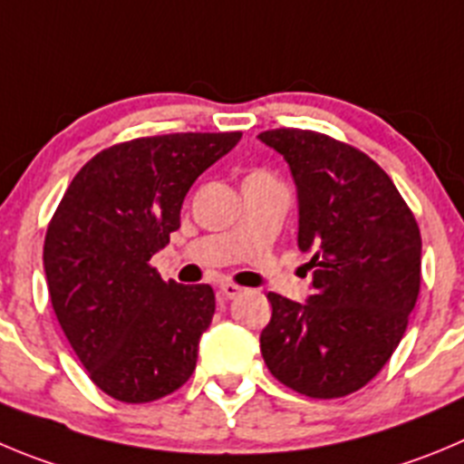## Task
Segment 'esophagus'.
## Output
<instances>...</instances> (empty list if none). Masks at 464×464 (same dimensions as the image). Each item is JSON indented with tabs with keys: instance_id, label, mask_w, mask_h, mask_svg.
Instances as JSON below:
<instances>
[{
	"instance_id": "1",
	"label": "esophagus",
	"mask_w": 464,
	"mask_h": 464,
	"mask_svg": "<svg viewBox=\"0 0 464 464\" xmlns=\"http://www.w3.org/2000/svg\"><path fill=\"white\" fill-rule=\"evenodd\" d=\"M242 288L237 284H231V281H224L222 285H219V295L224 297V300H236V297H240Z\"/></svg>"
}]
</instances>
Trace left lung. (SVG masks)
Masks as SVG:
<instances>
[{"label":"left lung","mask_w":464,"mask_h":464,"mask_svg":"<svg viewBox=\"0 0 464 464\" xmlns=\"http://www.w3.org/2000/svg\"><path fill=\"white\" fill-rule=\"evenodd\" d=\"M284 155L300 198L297 245L311 252L306 304L267 293L261 353L281 384L341 398L369 384L401 343L421 288V233L378 162L323 132L258 134Z\"/></svg>","instance_id":"1"}]
</instances>
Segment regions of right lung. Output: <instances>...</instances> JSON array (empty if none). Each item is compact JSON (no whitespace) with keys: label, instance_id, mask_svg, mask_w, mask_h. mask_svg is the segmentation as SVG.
I'll list each match as a JSON object with an SVG mask.
<instances>
[{"label":"right lung","instance_id":"right-lung-1","mask_svg":"<svg viewBox=\"0 0 464 464\" xmlns=\"http://www.w3.org/2000/svg\"><path fill=\"white\" fill-rule=\"evenodd\" d=\"M242 132L121 141L77 171L45 233L52 309L101 392L150 402L183 387L215 314L208 284L164 281L150 258L180 227L194 180Z\"/></svg>","mask_w":464,"mask_h":464}]
</instances>
